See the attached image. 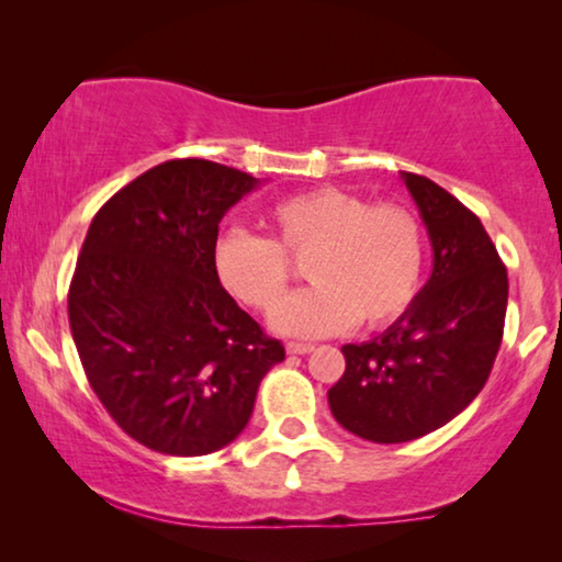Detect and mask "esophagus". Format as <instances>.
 <instances>
[{"mask_svg": "<svg viewBox=\"0 0 562 562\" xmlns=\"http://www.w3.org/2000/svg\"><path fill=\"white\" fill-rule=\"evenodd\" d=\"M314 345L310 342H289L286 345V352L289 356H306V352H312Z\"/></svg>", "mask_w": 562, "mask_h": 562, "instance_id": "obj_1", "label": "esophagus"}]
</instances>
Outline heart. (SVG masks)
Returning <instances> with one entry per match:
<instances>
[{
	"label": "heart",
	"mask_w": 562,
	"mask_h": 562,
	"mask_svg": "<svg viewBox=\"0 0 562 562\" xmlns=\"http://www.w3.org/2000/svg\"><path fill=\"white\" fill-rule=\"evenodd\" d=\"M266 225L271 240L243 229L222 235L212 268L229 296L266 312L286 291V256L310 258L304 271L314 283L276 306V333L335 335L358 317L368 327H383L417 296L425 240L417 217L404 206L368 204L350 191L319 187L276 202Z\"/></svg>",
	"instance_id": "obj_1"
}]
</instances>
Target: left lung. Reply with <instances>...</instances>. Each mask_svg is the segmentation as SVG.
<instances>
[{"instance_id": "1", "label": "left lung", "mask_w": 562, "mask_h": 562, "mask_svg": "<svg viewBox=\"0 0 562 562\" xmlns=\"http://www.w3.org/2000/svg\"><path fill=\"white\" fill-rule=\"evenodd\" d=\"M432 245V273L373 340L342 345L327 391L333 417L363 440L394 445L435 432L479 396L504 335L509 279L481 220L425 176L402 171Z\"/></svg>"}]
</instances>
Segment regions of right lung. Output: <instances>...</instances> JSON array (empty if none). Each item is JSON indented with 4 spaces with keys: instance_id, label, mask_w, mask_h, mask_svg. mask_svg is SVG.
<instances>
[{
    "instance_id": "1",
    "label": "right lung",
    "mask_w": 562,
    "mask_h": 562,
    "mask_svg": "<svg viewBox=\"0 0 562 562\" xmlns=\"http://www.w3.org/2000/svg\"><path fill=\"white\" fill-rule=\"evenodd\" d=\"M258 183L212 160H166L97 212L76 260L68 322L91 389L164 456L233 442L286 356L212 268L222 217Z\"/></svg>"
}]
</instances>
